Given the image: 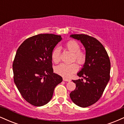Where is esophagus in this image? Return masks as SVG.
I'll use <instances>...</instances> for the list:
<instances>
[{
    "mask_svg": "<svg viewBox=\"0 0 124 124\" xmlns=\"http://www.w3.org/2000/svg\"><path fill=\"white\" fill-rule=\"evenodd\" d=\"M63 80L65 81V82H70L71 81L70 79H68V78H63Z\"/></svg>",
    "mask_w": 124,
    "mask_h": 124,
    "instance_id": "esophagus-1",
    "label": "esophagus"
}]
</instances>
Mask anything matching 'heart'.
<instances>
[{
    "label": "heart",
    "instance_id": "heart-1",
    "mask_svg": "<svg viewBox=\"0 0 124 124\" xmlns=\"http://www.w3.org/2000/svg\"><path fill=\"white\" fill-rule=\"evenodd\" d=\"M65 47L68 50L73 53V60L75 61L80 65H84L86 61V55L83 51H80V44L74 40H69L65 44ZM52 59L55 63L60 61V50L59 48H55L52 51ZM79 69L76 63L71 64L61 63L55 68V72L63 77H69L75 73Z\"/></svg>",
    "mask_w": 124,
    "mask_h": 124
}]
</instances>
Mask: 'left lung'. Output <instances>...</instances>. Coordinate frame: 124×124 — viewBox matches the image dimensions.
<instances>
[{
  "mask_svg": "<svg viewBox=\"0 0 124 124\" xmlns=\"http://www.w3.org/2000/svg\"><path fill=\"white\" fill-rule=\"evenodd\" d=\"M70 37L80 40L86 49V61L78 73L83 79L72 80L76 89L70 93L72 101L81 107L96 103L103 94L110 78V61L100 42L86 34H72Z\"/></svg>",
  "mask_w": 124,
  "mask_h": 124,
  "instance_id": "1",
  "label": "left lung"
}]
</instances>
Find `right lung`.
I'll use <instances>...</instances> for the list:
<instances>
[{
  "label": "right lung",
  "mask_w": 124,
  "mask_h": 124,
  "mask_svg": "<svg viewBox=\"0 0 124 124\" xmlns=\"http://www.w3.org/2000/svg\"><path fill=\"white\" fill-rule=\"evenodd\" d=\"M62 37L41 34L27 38L17 51L13 63L14 82L24 99L37 107L47 104L62 78L54 73L52 52Z\"/></svg>",
  "instance_id": "add662e5"
}]
</instances>
